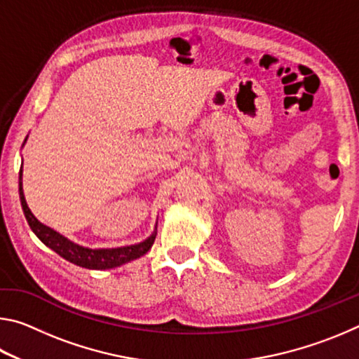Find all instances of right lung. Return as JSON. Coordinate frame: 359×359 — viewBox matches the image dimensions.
<instances>
[{"label": "right lung", "mask_w": 359, "mask_h": 359, "mask_svg": "<svg viewBox=\"0 0 359 359\" xmlns=\"http://www.w3.org/2000/svg\"><path fill=\"white\" fill-rule=\"evenodd\" d=\"M27 137H25V142H27ZM25 142H23V145H25ZM22 174H23V169L20 168V172H19L20 204L29 228H32V231L36 236H38V239L42 242V244L47 245L48 248H52L53 252L58 253L60 257L65 258L66 261H69V263L85 267V269H98V271L112 269V267H118L121 264L130 263L133 259L141 258L142 255L147 253L151 248V245H154L156 231H154L147 239L135 245H125V247H117V248H88V247L76 244V242L65 238L63 234H60L58 231L52 229L44 223H41L38 218L33 215V212L29 210L28 204L25 201V194H23Z\"/></svg>", "instance_id": "obj_1"}]
</instances>
